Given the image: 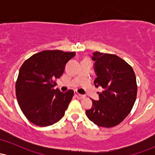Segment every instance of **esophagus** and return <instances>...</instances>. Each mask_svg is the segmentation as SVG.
I'll return each instance as SVG.
<instances>
[{
  "label": "esophagus",
  "mask_w": 155,
  "mask_h": 155,
  "mask_svg": "<svg viewBox=\"0 0 155 155\" xmlns=\"http://www.w3.org/2000/svg\"><path fill=\"white\" fill-rule=\"evenodd\" d=\"M75 95L78 99H82V98H84V97H85V95H81V94L78 93V92H75Z\"/></svg>",
  "instance_id": "esophagus-1"
}]
</instances>
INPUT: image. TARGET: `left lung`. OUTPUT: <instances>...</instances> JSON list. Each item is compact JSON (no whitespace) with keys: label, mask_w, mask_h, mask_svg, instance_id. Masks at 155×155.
<instances>
[{"label":"left lung","mask_w":155,"mask_h":155,"mask_svg":"<svg viewBox=\"0 0 155 155\" xmlns=\"http://www.w3.org/2000/svg\"><path fill=\"white\" fill-rule=\"evenodd\" d=\"M96 87H101L99 101H92L86 111L89 120L103 127H112L123 121L133 107L137 96V83L133 68L116 54L95 51Z\"/></svg>","instance_id":"obj_1"}]
</instances>
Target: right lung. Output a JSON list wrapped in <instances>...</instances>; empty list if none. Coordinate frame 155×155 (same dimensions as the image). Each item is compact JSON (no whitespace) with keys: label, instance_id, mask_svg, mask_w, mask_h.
<instances>
[{"label":"right lung","instance_id":"1","mask_svg":"<svg viewBox=\"0 0 155 155\" xmlns=\"http://www.w3.org/2000/svg\"><path fill=\"white\" fill-rule=\"evenodd\" d=\"M75 55V51L44 50L22 65L16 81V96L24 115L33 124L47 127L64 116L74 92L54 90L55 80L63 75L66 63Z\"/></svg>","mask_w":155,"mask_h":155}]
</instances>
